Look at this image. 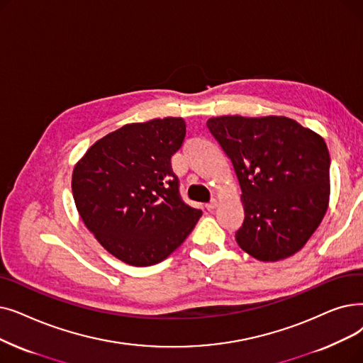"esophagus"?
<instances>
[{
  "label": "esophagus",
  "instance_id": "34e87169",
  "mask_svg": "<svg viewBox=\"0 0 363 363\" xmlns=\"http://www.w3.org/2000/svg\"><path fill=\"white\" fill-rule=\"evenodd\" d=\"M216 206H218V201L213 199V200H211V201L206 204V209H208V211H213Z\"/></svg>",
  "mask_w": 363,
  "mask_h": 363
}]
</instances>
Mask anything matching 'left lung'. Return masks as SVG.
Returning <instances> with one entry per match:
<instances>
[{
	"mask_svg": "<svg viewBox=\"0 0 363 363\" xmlns=\"http://www.w3.org/2000/svg\"><path fill=\"white\" fill-rule=\"evenodd\" d=\"M206 125L242 188L245 219L235 242L259 261L294 255L328 209L330 159L323 138L277 116H223Z\"/></svg>",
	"mask_w": 363,
	"mask_h": 363,
	"instance_id": "left-lung-1",
	"label": "left lung"
}]
</instances>
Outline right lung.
<instances>
[{
	"label": "right lung",
	"instance_id": "add662e5",
	"mask_svg": "<svg viewBox=\"0 0 363 363\" xmlns=\"http://www.w3.org/2000/svg\"><path fill=\"white\" fill-rule=\"evenodd\" d=\"M179 117L125 124L93 144L72 173L83 223L116 258L136 267L166 259L201 216L182 200L170 159L184 143Z\"/></svg>",
	"mask_w": 363,
	"mask_h": 363
}]
</instances>
